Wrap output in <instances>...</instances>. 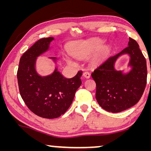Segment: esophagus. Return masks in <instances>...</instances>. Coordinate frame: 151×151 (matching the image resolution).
Here are the masks:
<instances>
[{"label":"esophagus","instance_id":"obj_1","mask_svg":"<svg viewBox=\"0 0 151 151\" xmlns=\"http://www.w3.org/2000/svg\"><path fill=\"white\" fill-rule=\"evenodd\" d=\"M83 76L85 78H86V79H89L90 76H91V74H90L89 72H84V73H83Z\"/></svg>","mask_w":151,"mask_h":151}]
</instances>
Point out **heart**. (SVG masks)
Returning a JSON list of instances; mask_svg holds the SVG:
<instances>
[{
  "instance_id": "1",
  "label": "heart",
  "mask_w": 151,
  "mask_h": 151,
  "mask_svg": "<svg viewBox=\"0 0 151 151\" xmlns=\"http://www.w3.org/2000/svg\"><path fill=\"white\" fill-rule=\"evenodd\" d=\"M104 44V40L101 38H94L89 40L79 41L74 43L69 49L71 55L75 58H85L97 52ZM108 52L106 47H103L101 50L100 55L105 56Z\"/></svg>"
}]
</instances>
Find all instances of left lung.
I'll return each mask as SVG.
<instances>
[{
    "label": "left lung",
    "instance_id": "left-lung-1",
    "mask_svg": "<svg viewBox=\"0 0 151 151\" xmlns=\"http://www.w3.org/2000/svg\"><path fill=\"white\" fill-rule=\"evenodd\" d=\"M124 53H129L131 58L132 69L127 74L114 69L115 62ZM91 77L96 82V101L104 110L118 113L138 103L146 86L147 65L136 41L129 37V46L102 62Z\"/></svg>",
    "mask_w": 151,
    "mask_h": 151
}]
</instances>
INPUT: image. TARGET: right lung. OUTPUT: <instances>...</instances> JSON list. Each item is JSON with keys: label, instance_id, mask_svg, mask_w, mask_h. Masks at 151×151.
Instances as JSON below:
<instances>
[{"label": "right lung", "instance_id": "obj_1", "mask_svg": "<svg viewBox=\"0 0 151 151\" xmlns=\"http://www.w3.org/2000/svg\"><path fill=\"white\" fill-rule=\"evenodd\" d=\"M53 40L52 37L42 38L29 48L20 58L17 72L19 91L26 106L35 114L45 119H55L65 114L81 84L82 71L70 79L63 77L57 68L46 77L37 73V58L49 49Z\"/></svg>", "mask_w": 151, "mask_h": 151}]
</instances>
